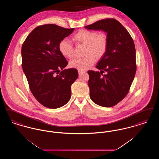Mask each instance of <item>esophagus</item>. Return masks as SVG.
Returning a JSON list of instances; mask_svg holds the SVG:
<instances>
[{
    "label": "esophagus",
    "instance_id": "esophagus-1",
    "mask_svg": "<svg viewBox=\"0 0 159 159\" xmlns=\"http://www.w3.org/2000/svg\"><path fill=\"white\" fill-rule=\"evenodd\" d=\"M85 71H83V70H78V73H79V75H80L82 74H83V73H84Z\"/></svg>",
    "mask_w": 159,
    "mask_h": 159
}]
</instances>
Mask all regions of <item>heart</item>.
Returning <instances> with one entry per match:
<instances>
[{"mask_svg":"<svg viewBox=\"0 0 159 159\" xmlns=\"http://www.w3.org/2000/svg\"><path fill=\"white\" fill-rule=\"evenodd\" d=\"M73 40L77 45L85 46L84 55L85 57L75 58L70 61L69 66L79 70H84L91 67L97 60L102 59L107 52L109 40L104 31L82 29L73 36ZM61 53L67 58L75 56V47L67 39H63L59 44Z\"/></svg>","mask_w":159,"mask_h":159,"instance_id":"1","label":"heart"}]
</instances>
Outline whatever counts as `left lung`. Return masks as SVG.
Masks as SVG:
<instances>
[{"instance_id":"left-lung-1","label":"left lung","mask_w":159,"mask_h":159,"mask_svg":"<svg viewBox=\"0 0 159 159\" xmlns=\"http://www.w3.org/2000/svg\"><path fill=\"white\" fill-rule=\"evenodd\" d=\"M107 33L109 44L106 55L96 68L88 71L90 98L99 106L111 107L128 93L136 71L134 42L127 30L114 18H106L84 27ZM104 72L106 74H103Z\"/></svg>"}]
</instances>
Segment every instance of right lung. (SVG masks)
<instances>
[{"mask_svg":"<svg viewBox=\"0 0 159 159\" xmlns=\"http://www.w3.org/2000/svg\"><path fill=\"white\" fill-rule=\"evenodd\" d=\"M74 30L53 24L39 25L23 43V71L32 94L47 108L66 104L71 98V84L78 77L75 68L64 70L68 62L59 50L60 42Z\"/></svg>","mask_w":159,"mask_h":159,"instance_id":"right-lung-1","label":"right lung"}]
</instances>
